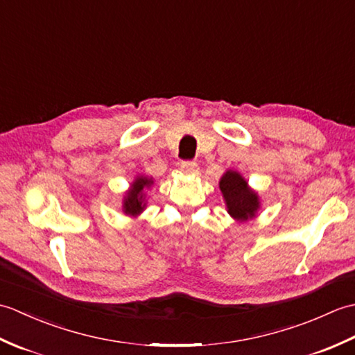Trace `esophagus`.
Segmentation results:
<instances>
[{
  "mask_svg": "<svg viewBox=\"0 0 355 355\" xmlns=\"http://www.w3.org/2000/svg\"><path fill=\"white\" fill-rule=\"evenodd\" d=\"M182 171L186 175H195V173H198V164L193 162H184L182 163Z\"/></svg>",
  "mask_w": 355,
  "mask_h": 355,
  "instance_id": "34e87169",
  "label": "esophagus"
}]
</instances>
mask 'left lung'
<instances>
[{
	"mask_svg": "<svg viewBox=\"0 0 355 355\" xmlns=\"http://www.w3.org/2000/svg\"><path fill=\"white\" fill-rule=\"evenodd\" d=\"M220 191L227 214L238 223H245L258 215L261 200L256 191L248 186L247 180L238 171L227 169L220 180Z\"/></svg>",
	"mask_w": 355,
	"mask_h": 355,
	"instance_id": "left-lung-1",
	"label": "left lung"
}]
</instances>
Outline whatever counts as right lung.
Returning <instances> with one entry per match:
<instances>
[{"mask_svg": "<svg viewBox=\"0 0 355 355\" xmlns=\"http://www.w3.org/2000/svg\"><path fill=\"white\" fill-rule=\"evenodd\" d=\"M154 184L153 177L137 175L131 183L130 189L123 195L122 210L128 216H139L146 209V193L145 189H150Z\"/></svg>", "mask_w": 355, "mask_h": 355, "instance_id": "add662e5", "label": "right lung"}]
</instances>
